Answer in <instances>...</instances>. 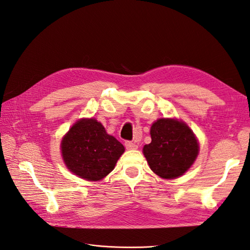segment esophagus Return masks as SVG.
Instances as JSON below:
<instances>
[{
  "instance_id": "34e87169",
  "label": "esophagus",
  "mask_w": 250,
  "mask_h": 250,
  "mask_svg": "<svg viewBox=\"0 0 250 250\" xmlns=\"http://www.w3.org/2000/svg\"><path fill=\"white\" fill-rule=\"evenodd\" d=\"M124 145L126 147V149H137L138 148V145L135 143H132L130 141H126L124 143Z\"/></svg>"
}]
</instances>
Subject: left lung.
<instances>
[{
    "mask_svg": "<svg viewBox=\"0 0 250 250\" xmlns=\"http://www.w3.org/2000/svg\"><path fill=\"white\" fill-rule=\"evenodd\" d=\"M151 143L144 155L152 170L166 179L176 178L188 170L198 155V143L185 123L160 119L151 126Z\"/></svg>",
    "mask_w": 250,
    "mask_h": 250,
    "instance_id": "8db88e82",
    "label": "left lung"
}]
</instances>
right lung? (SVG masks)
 <instances>
[{
  "mask_svg": "<svg viewBox=\"0 0 250 250\" xmlns=\"http://www.w3.org/2000/svg\"><path fill=\"white\" fill-rule=\"evenodd\" d=\"M67 169L90 181L109 174L124 152V146L105 131L95 119H83L73 125L62 142Z\"/></svg>",
  "mask_w": 250,
  "mask_h": 250,
  "instance_id": "right-lung-1",
  "label": "right lung"
}]
</instances>
